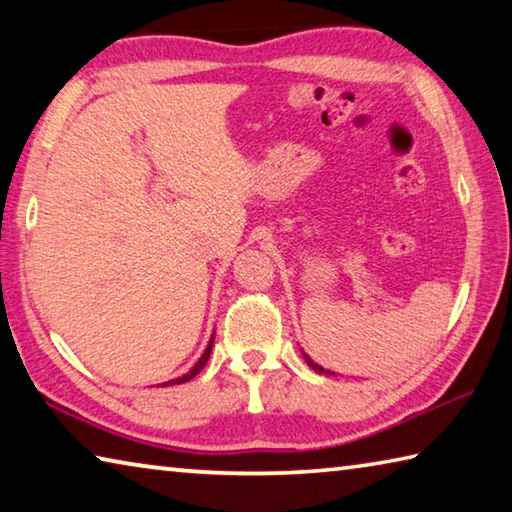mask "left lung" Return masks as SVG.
Listing matches in <instances>:
<instances>
[{
  "instance_id": "obj_1",
  "label": "left lung",
  "mask_w": 512,
  "mask_h": 512,
  "mask_svg": "<svg viewBox=\"0 0 512 512\" xmlns=\"http://www.w3.org/2000/svg\"><path fill=\"white\" fill-rule=\"evenodd\" d=\"M302 357H305V361H307V366H309V368H314L316 372H320V375H336V372H332V370H327V368H323V366H320V363H316L314 359H311V357H309V354H307V352H302Z\"/></svg>"
}]
</instances>
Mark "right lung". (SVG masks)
Listing matches in <instances>:
<instances>
[{
	"label": "right lung",
	"instance_id": "add662e5",
	"mask_svg": "<svg viewBox=\"0 0 512 512\" xmlns=\"http://www.w3.org/2000/svg\"><path fill=\"white\" fill-rule=\"evenodd\" d=\"M212 345H214V334H212V339H210V343H207V348L203 350V354H201V359H198L192 368H189L185 375H180V377H173V379H169V381H164V384H158V386H173V384H185V381H189V379H194L198 372L203 370V366L207 363V359H210V352H212Z\"/></svg>",
	"mask_w": 512,
	"mask_h": 512
}]
</instances>
